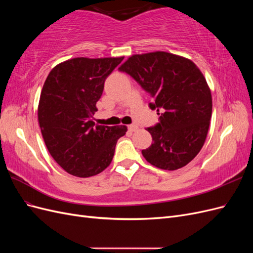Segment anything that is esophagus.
I'll list each match as a JSON object with an SVG mask.
<instances>
[{"instance_id":"34e87169","label":"esophagus","mask_w":253,"mask_h":253,"mask_svg":"<svg viewBox=\"0 0 253 253\" xmlns=\"http://www.w3.org/2000/svg\"><path fill=\"white\" fill-rule=\"evenodd\" d=\"M127 128H128L129 132H136L137 129H138V126H137L136 125H129V126H127Z\"/></svg>"}]
</instances>
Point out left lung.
I'll use <instances>...</instances> for the list:
<instances>
[{
	"instance_id": "8db88e82",
	"label": "left lung",
	"mask_w": 253,
	"mask_h": 253,
	"mask_svg": "<svg viewBox=\"0 0 253 253\" xmlns=\"http://www.w3.org/2000/svg\"><path fill=\"white\" fill-rule=\"evenodd\" d=\"M151 95L159 122L148 127L153 143L142 155L159 169L188 165L205 143L212 115V96L192 61L166 51L133 55L119 67Z\"/></svg>"
}]
</instances>
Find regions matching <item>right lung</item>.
Instances as JSON below:
<instances>
[{"instance_id": "1", "label": "right lung", "mask_w": 253, "mask_h": 253, "mask_svg": "<svg viewBox=\"0 0 253 253\" xmlns=\"http://www.w3.org/2000/svg\"><path fill=\"white\" fill-rule=\"evenodd\" d=\"M124 57L74 58L56 65L41 91L38 120L56 163L77 177H89L110 166L126 126H95L93 115L108 76Z\"/></svg>"}]
</instances>
